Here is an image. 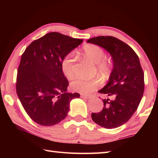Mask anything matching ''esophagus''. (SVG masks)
<instances>
[{
	"label": "esophagus",
	"mask_w": 158,
	"mask_h": 158,
	"mask_svg": "<svg viewBox=\"0 0 158 158\" xmlns=\"http://www.w3.org/2000/svg\"><path fill=\"white\" fill-rule=\"evenodd\" d=\"M81 98H91L92 96H89V95H81Z\"/></svg>",
	"instance_id": "esophagus-1"
}]
</instances>
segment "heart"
Masks as SVG:
<instances>
[{"label": "heart", "instance_id": "heart-1", "mask_svg": "<svg viewBox=\"0 0 158 158\" xmlns=\"http://www.w3.org/2000/svg\"><path fill=\"white\" fill-rule=\"evenodd\" d=\"M83 53L86 58L96 64V69L104 78H108L112 72V63L109 60L105 58V52L100 47L89 44L83 48ZM75 58L72 53L67 54L61 62V69L66 77L71 78L74 74ZM100 85L98 79H85L77 78L70 83V88L76 92L81 94H89L94 91Z\"/></svg>", "mask_w": 158, "mask_h": 158}]
</instances>
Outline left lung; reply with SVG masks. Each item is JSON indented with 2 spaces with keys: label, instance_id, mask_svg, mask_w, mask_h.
<instances>
[{
  "label": "left lung",
  "instance_id": "left-lung-1",
  "mask_svg": "<svg viewBox=\"0 0 158 158\" xmlns=\"http://www.w3.org/2000/svg\"><path fill=\"white\" fill-rule=\"evenodd\" d=\"M87 42L106 49L113 62L109 82L98 91L109 98L102 100V110L92 113V119L105 128H115L131 118L143 96L144 73L139 58L128 45L113 36H100Z\"/></svg>",
  "mask_w": 158,
  "mask_h": 158
}]
</instances>
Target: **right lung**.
<instances>
[{
    "instance_id": "1",
    "label": "right lung",
    "mask_w": 158,
    "mask_h": 158,
    "mask_svg": "<svg viewBox=\"0 0 158 158\" xmlns=\"http://www.w3.org/2000/svg\"><path fill=\"white\" fill-rule=\"evenodd\" d=\"M83 43L52 32L32 41L21 57L16 92L23 109L36 123L53 126L66 118L70 102L78 93L66 92L69 81L61 69L63 58Z\"/></svg>"
}]
</instances>
